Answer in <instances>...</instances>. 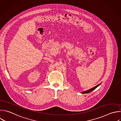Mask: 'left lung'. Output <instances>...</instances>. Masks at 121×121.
I'll return each instance as SVG.
<instances>
[{
  "label": "left lung",
  "instance_id": "obj_1",
  "mask_svg": "<svg viewBox=\"0 0 121 121\" xmlns=\"http://www.w3.org/2000/svg\"><path fill=\"white\" fill-rule=\"evenodd\" d=\"M101 84V83H100V84H99L98 85H97V86H96L93 87V88H90V89H88V90H86V91H83V92H81V93H82V94H87V93H89L92 92L93 90H95L96 87H97L98 86H99Z\"/></svg>",
  "mask_w": 121,
  "mask_h": 121
}]
</instances>
